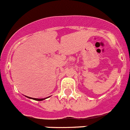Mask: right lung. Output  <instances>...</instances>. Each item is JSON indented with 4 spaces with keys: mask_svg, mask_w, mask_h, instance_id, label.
<instances>
[{
    "mask_svg": "<svg viewBox=\"0 0 130 130\" xmlns=\"http://www.w3.org/2000/svg\"><path fill=\"white\" fill-rule=\"evenodd\" d=\"M25 97H27V96H25ZM27 98L29 99H33V100H35V101H43V100L46 99H47L48 97H46V98H44V99H36V98H31V97H27Z\"/></svg>",
    "mask_w": 130,
    "mask_h": 130,
    "instance_id": "right-lung-1",
    "label": "right lung"
}]
</instances>
